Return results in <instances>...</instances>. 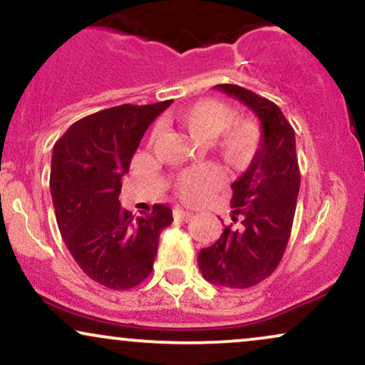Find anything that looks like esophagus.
I'll use <instances>...</instances> for the list:
<instances>
[{
	"instance_id": "34e87169",
	"label": "esophagus",
	"mask_w": 365,
	"mask_h": 365,
	"mask_svg": "<svg viewBox=\"0 0 365 365\" xmlns=\"http://www.w3.org/2000/svg\"><path fill=\"white\" fill-rule=\"evenodd\" d=\"M173 217L177 219V221H190L192 217H194V214L188 212V210H183V209H175L173 210Z\"/></svg>"
}]
</instances>
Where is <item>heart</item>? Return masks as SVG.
Instances as JSON below:
<instances>
[{
  "label": "heart",
  "instance_id": "heart-1",
  "mask_svg": "<svg viewBox=\"0 0 365 365\" xmlns=\"http://www.w3.org/2000/svg\"><path fill=\"white\" fill-rule=\"evenodd\" d=\"M178 120L202 139L216 138V149L231 168H245L252 163L262 146V127L253 117H236L231 105L217 98H202L178 112ZM155 129L151 139H156ZM222 173L216 165H197L183 170L175 178V190L183 200L195 202L216 190Z\"/></svg>",
  "mask_w": 365,
  "mask_h": 365
}]
</instances>
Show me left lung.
Listing matches in <instances>:
<instances>
[{
    "label": "left lung",
    "mask_w": 365,
    "mask_h": 365,
    "mask_svg": "<svg viewBox=\"0 0 365 365\" xmlns=\"http://www.w3.org/2000/svg\"><path fill=\"white\" fill-rule=\"evenodd\" d=\"M262 122V146L248 170L232 183V225L212 247L202 248L199 269L209 282L248 289L279 267L291 238L301 173L296 135L280 108L238 85H217Z\"/></svg>",
    "instance_id": "1"
}]
</instances>
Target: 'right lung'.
<instances>
[{
  "label": "right lung",
  "mask_w": 365,
  "mask_h": 365,
  "mask_svg": "<svg viewBox=\"0 0 365 365\" xmlns=\"http://www.w3.org/2000/svg\"><path fill=\"white\" fill-rule=\"evenodd\" d=\"M170 105L105 108L74 122L54 144L49 183L61 236L88 277L113 291L151 274L161 231L173 221L168 205L134 217L118 202L140 139Z\"/></svg>",
  "instance_id": "1"
}]
</instances>
